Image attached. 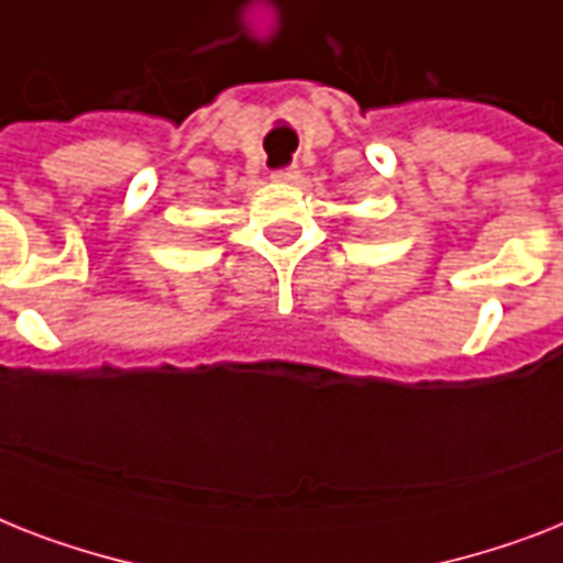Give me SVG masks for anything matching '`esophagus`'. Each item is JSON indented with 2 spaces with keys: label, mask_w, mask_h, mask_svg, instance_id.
Listing matches in <instances>:
<instances>
[{
  "label": "esophagus",
  "mask_w": 563,
  "mask_h": 563,
  "mask_svg": "<svg viewBox=\"0 0 563 563\" xmlns=\"http://www.w3.org/2000/svg\"><path fill=\"white\" fill-rule=\"evenodd\" d=\"M272 180H277V184H291V180H298V166H280V169H274Z\"/></svg>",
  "instance_id": "34e87169"
}]
</instances>
